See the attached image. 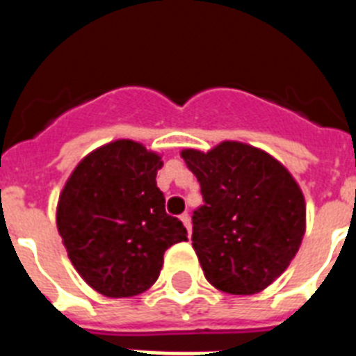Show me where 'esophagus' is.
<instances>
[{"instance_id": "obj_1", "label": "esophagus", "mask_w": 356, "mask_h": 356, "mask_svg": "<svg viewBox=\"0 0 356 356\" xmlns=\"http://www.w3.org/2000/svg\"><path fill=\"white\" fill-rule=\"evenodd\" d=\"M181 222L184 223V227H186V231H188V234L192 233V220H190L188 214H181Z\"/></svg>"}]
</instances>
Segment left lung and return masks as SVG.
I'll return each mask as SVG.
<instances>
[{
    "mask_svg": "<svg viewBox=\"0 0 356 356\" xmlns=\"http://www.w3.org/2000/svg\"><path fill=\"white\" fill-rule=\"evenodd\" d=\"M181 156L201 186L192 216L194 245L207 281L251 296L270 286L296 257L305 234V200L288 170L264 151L222 142Z\"/></svg>",
    "mask_w": 356,
    "mask_h": 356,
    "instance_id": "left-lung-1",
    "label": "left lung"
}]
</instances>
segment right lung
I'll return each mask as SVG.
<instances>
[{"label": "right lung", "mask_w": 356, "mask_h": 356, "mask_svg": "<svg viewBox=\"0 0 356 356\" xmlns=\"http://www.w3.org/2000/svg\"><path fill=\"white\" fill-rule=\"evenodd\" d=\"M161 156L133 140L92 151L58 197L57 227L79 275L107 298L145 292L161 273L164 251L186 242L166 214L156 186Z\"/></svg>", "instance_id": "add662e5"}]
</instances>
